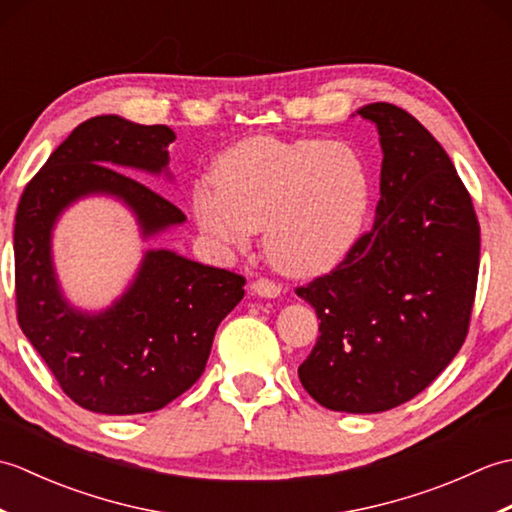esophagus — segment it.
I'll return each instance as SVG.
<instances>
[{"label":"esophagus","instance_id":"1","mask_svg":"<svg viewBox=\"0 0 512 512\" xmlns=\"http://www.w3.org/2000/svg\"><path fill=\"white\" fill-rule=\"evenodd\" d=\"M250 292H253L255 297H264V299H277L281 295V286H277L275 281H268V279H257L250 284Z\"/></svg>","mask_w":512,"mask_h":512}]
</instances>
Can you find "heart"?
<instances>
[{
    "mask_svg": "<svg viewBox=\"0 0 512 512\" xmlns=\"http://www.w3.org/2000/svg\"><path fill=\"white\" fill-rule=\"evenodd\" d=\"M193 187V215L215 244L244 250L266 226V253L290 275L330 270L361 242L374 178L361 151L323 138L257 136L217 158Z\"/></svg>",
    "mask_w": 512,
    "mask_h": 512,
    "instance_id": "b5f03b06",
    "label": "heart"
}]
</instances>
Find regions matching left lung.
I'll return each instance as SVG.
<instances>
[{
  "instance_id": "1",
  "label": "left lung",
  "mask_w": 512,
  "mask_h": 512,
  "mask_svg": "<svg viewBox=\"0 0 512 512\" xmlns=\"http://www.w3.org/2000/svg\"><path fill=\"white\" fill-rule=\"evenodd\" d=\"M383 149L374 228L330 275L299 288L319 339L299 365L332 411L380 413L418 396L460 352L480 268V224L442 145L409 112L369 103Z\"/></svg>"
}]
</instances>
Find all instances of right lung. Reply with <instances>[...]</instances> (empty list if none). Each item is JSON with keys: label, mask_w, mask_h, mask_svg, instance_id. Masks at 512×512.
<instances>
[{"label": "right lung", "mask_w": 512, "mask_h": 512, "mask_svg": "<svg viewBox=\"0 0 512 512\" xmlns=\"http://www.w3.org/2000/svg\"><path fill=\"white\" fill-rule=\"evenodd\" d=\"M167 125L103 114L52 151L21 195L15 217L17 319L76 405L105 416L158 411L204 372L217 325L244 297V277L169 248H145L132 281L110 306L79 308L54 266L61 215L85 198H112L134 215L143 242L187 217L123 173L173 182Z\"/></svg>", "instance_id": "1"}]
</instances>
